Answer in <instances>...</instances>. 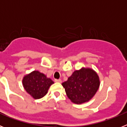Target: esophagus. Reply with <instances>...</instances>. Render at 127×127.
Instances as JSON below:
<instances>
[{
	"label": "esophagus",
	"mask_w": 127,
	"mask_h": 127,
	"mask_svg": "<svg viewBox=\"0 0 127 127\" xmlns=\"http://www.w3.org/2000/svg\"><path fill=\"white\" fill-rule=\"evenodd\" d=\"M55 81L56 83H62V80L60 79H55Z\"/></svg>",
	"instance_id": "1"
}]
</instances>
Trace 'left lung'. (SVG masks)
Segmentation results:
<instances>
[{
    "mask_svg": "<svg viewBox=\"0 0 127 127\" xmlns=\"http://www.w3.org/2000/svg\"><path fill=\"white\" fill-rule=\"evenodd\" d=\"M62 85L68 98L75 104H81L93 98L99 88L100 79L95 70L83 67L75 70Z\"/></svg>",
    "mask_w": 127,
    "mask_h": 127,
    "instance_id": "1",
    "label": "left lung"
}]
</instances>
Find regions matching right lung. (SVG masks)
<instances>
[{"label": "right lung", "instance_id": "right-lung-1", "mask_svg": "<svg viewBox=\"0 0 127 127\" xmlns=\"http://www.w3.org/2000/svg\"><path fill=\"white\" fill-rule=\"evenodd\" d=\"M22 83L25 90L34 99L45 96L54 82L50 78L38 70H34L23 77Z\"/></svg>", "mask_w": 127, "mask_h": 127}]
</instances>
